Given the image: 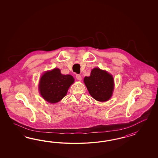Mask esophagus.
Returning <instances> with one entry per match:
<instances>
[{"mask_svg":"<svg viewBox=\"0 0 158 158\" xmlns=\"http://www.w3.org/2000/svg\"><path fill=\"white\" fill-rule=\"evenodd\" d=\"M76 77H77V79L79 80V81H81V76L80 74H77L76 75Z\"/></svg>","mask_w":158,"mask_h":158,"instance_id":"1","label":"esophagus"}]
</instances>
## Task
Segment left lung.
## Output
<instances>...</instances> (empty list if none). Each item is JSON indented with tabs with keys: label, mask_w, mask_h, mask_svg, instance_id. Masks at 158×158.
Wrapping results in <instances>:
<instances>
[{
	"label": "left lung",
	"mask_w": 158,
	"mask_h": 158,
	"mask_svg": "<svg viewBox=\"0 0 158 158\" xmlns=\"http://www.w3.org/2000/svg\"><path fill=\"white\" fill-rule=\"evenodd\" d=\"M84 82L91 97L101 102L108 101L112 95L114 87L112 76L105 71L96 68L92 69L90 77H86Z\"/></svg>",
	"instance_id": "obj_1"
}]
</instances>
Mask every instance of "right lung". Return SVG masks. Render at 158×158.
I'll return each instance as SVG.
<instances>
[{
    "mask_svg": "<svg viewBox=\"0 0 158 158\" xmlns=\"http://www.w3.org/2000/svg\"><path fill=\"white\" fill-rule=\"evenodd\" d=\"M74 81L70 75H62L59 69L44 73L39 82L41 96L50 103H56L67 94L69 86Z\"/></svg>",
    "mask_w": 158,
    "mask_h": 158,
    "instance_id": "right-lung-1",
    "label": "right lung"
}]
</instances>
